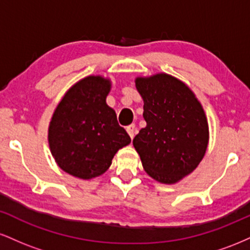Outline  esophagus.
<instances>
[{"instance_id": "obj_1", "label": "esophagus", "mask_w": 250, "mask_h": 250, "mask_svg": "<svg viewBox=\"0 0 250 250\" xmlns=\"http://www.w3.org/2000/svg\"><path fill=\"white\" fill-rule=\"evenodd\" d=\"M127 133L129 134V136L133 139L135 136V134H136V127H135V125H130L127 127Z\"/></svg>"}]
</instances>
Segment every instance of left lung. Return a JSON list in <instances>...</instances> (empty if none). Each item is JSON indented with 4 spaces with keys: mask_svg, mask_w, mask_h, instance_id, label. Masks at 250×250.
<instances>
[{
    "mask_svg": "<svg viewBox=\"0 0 250 250\" xmlns=\"http://www.w3.org/2000/svg\"><path fill=\"white\" fill-rule=\"evenodd\" d=\"M147 125L133 145L148 175L175 183L190 174L205 156L208 123L202 105L183 82L167 74L137 77Z\"/></svg>",
    "mask_w": 250,
    "mask_h": 250,
    "instance_id": "obj_1",
    "label": "left lung"
}]
</instances>
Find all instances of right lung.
<instances>
[{
  "label": "right lung",
  "mask_w": 250,
  "mask_h": 250,
  "mask_svg": "<svg viewBox=\"0 0 250 250\" xmlns=\"http://www.w3.org/2000/svg\"><path fill=\"white\" fill-rule=\"evenodd\" d=\"M109 90V80L88 76L57 105L48 139L54 159L65 173L84 180L99 176L110 167L116 151L130 143L114 109L105 103Z\"/></svg>",
  "instance_id": "obj_1"
}]
</instances>
